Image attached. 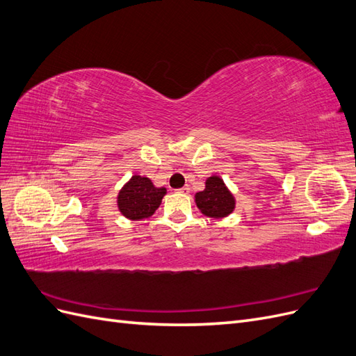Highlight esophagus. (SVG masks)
<instances>
[{"label":"esophagus","instance_id":"1","mask_svg":"<svg viewBox=\"0 0 356 356\" xmlns=\"http://www.w3.org/2000/svg\"><path fill=\"white\" fill-rule=\"evenodd\" d=\"M178 193H182V195H188V193H190V187H188V186H184V187L178 190Z\"/></svg>","mask_w":356,"mask_h":356}]
</instances>
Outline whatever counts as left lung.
<instances>
[{"label":"left lung","instance_id":"obj_1","mask_svg":"<svg viewBox=\"0 0 356 356\" xmlns=\"http://www.w3.org/2000/svg\"><path fill=\"white\" fill-rule=\"evenodd\" d=\"M196 204L207 217L222 218L234 209V197L220 177H211L204 190L196 193Z\"/></svg>","mask_w":356,"mask_h":356}]
</instances>
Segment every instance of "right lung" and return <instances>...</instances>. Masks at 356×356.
Here are the masks:
<instances>
[{
  "instance_id": "right-lung-1",
  "label": "right lung",
  "mask_w": 356,
  "mask_h": 356,
  "mask_svg": "<svg viewBox=\"0 0 356 356\" xmlns=\"http://www.w3.org/2000/svg\"><path fill=\"white\" fill-rule=\"evenodd\" d=\"M166 188H157L145 177L134 175L118 193V209L129 220H143L152 217L159 208Z\"/></svg>"
}]
</instances>
